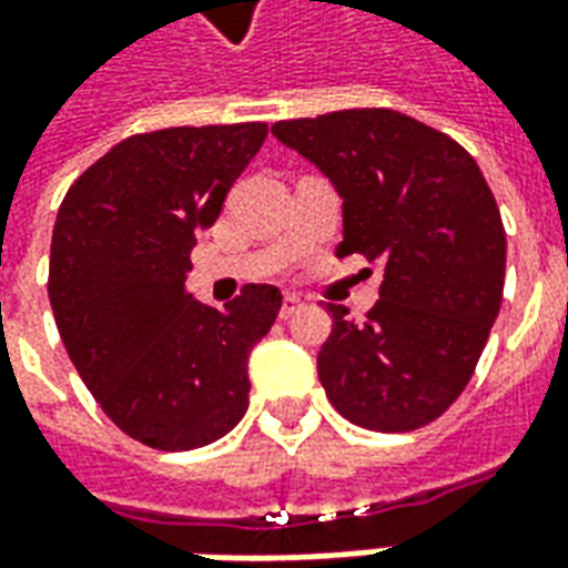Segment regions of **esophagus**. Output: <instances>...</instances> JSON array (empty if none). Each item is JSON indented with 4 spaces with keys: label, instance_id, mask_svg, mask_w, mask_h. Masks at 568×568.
I'll return each instance as SVG.
<instances>
[{
    "label": "esophagus",
    "instance_id": "34e87169",
    "mask_svg": "<svg viewBox=\"0 0 568 568\" xmlns=\"http://www.w3.org/2000/svg\"><path fill=\"white\" fill-rule=\"evenodd\" d=\"M301 310H304V301H301V297H297V295H285L283 297V306H280V318L297 316Z\"/></svg>",
    "mask_w": 568,
    "mask_h": 568
}]
</instances>
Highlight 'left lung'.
<instances>
[{
    "label": "left lung",
    "instance_id": "1",
    "mask_svg": "<svg viewBox=\"0 0 568 568\" xmlns=\"http://www.w3.org/2000/svg\"><path fill=\"white\" fill-rule=\"evenodd\" d=\"M271 132L343 199L339 258L385 262L367 316L325 304L327 400L367 430H418L460 397L499 316L506 231L494 192L457 141L388 108L283 120Z\"/></svg>",
    "mask_w": 568,
    "mask_h": 568
}]
</instances>
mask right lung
Instances as JSON below:
<instances>
[{
    "mask_svg": "<svg viewBox=\"0 0 568 568\" xmlns=\"http://www.w3.org/2000/svg\"><path fill=\"white\" fill-rule=\"evenodd\" d=\"M264 123L132 134L74 180L48 295L71 364L123 434L159 452L216 443L250 406V352L283 306L243 285L225 310L186 288L195 234L220 220Z\"/></svg>",
    "mask_w": 568,
    "mask_h": 568,
    "instance_id": "add662e5",
    "label": "right lung"
}]
</instances>
